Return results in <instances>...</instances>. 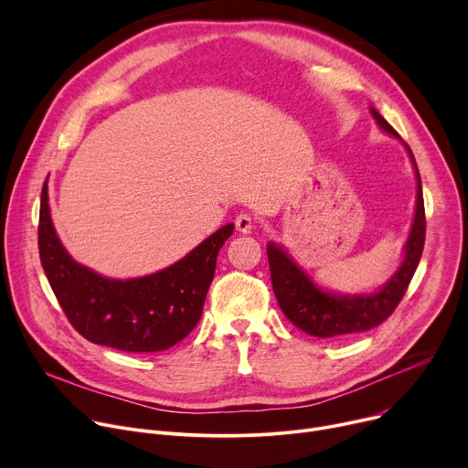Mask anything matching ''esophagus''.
Returning a JSON list of instances; mask_svg holds the SVG:
<instances>
[{"mask_svg":"<svg viewBox=\"0 0 468 468\" xmlns=\"http://www.w3.org/2000/svg\"><path fill=\"white\" fill-rule=\"evenodd\" d=\"M235 228H237V231H240V233H251V229H253V218H251V215L240 213V215L235 218Z\"/></svg>","mask_w":468,"mask_h":468,"instance_id":"34e87169","label":"esophagus"}]
</instances>
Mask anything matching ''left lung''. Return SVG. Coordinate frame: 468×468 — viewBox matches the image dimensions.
<instances>
[{
	"label": "left lung",
	"instance_id": "obj_1",
	"mask_svg": "<svg viewBox=\"0 0 468 468\" xmlns=\"http://www.w3.org/2000/svg\"><path fill=\"white\" fill-rule=\"evenodd\" d=\"M370 114L381 131L388 133V135H392L404 144L417 177L415 218L411 224L410 237L404 244V257L398 266V271L387 280V283L381 289L374 292L339 294L316 285L314 280L289 255V251L283 246L276 242L266 244L272 289L283 314L296 327L305 331L307 335L320 339L354 335V333L368 331L381 324L387 316H390L399 300L404 298L424 250L426 215L422 181L417 161L413 157L411 148L402 141V137L398 135L390 127V123L374 107H370Z\"/></svg>",
	"mask_w": 468,
	"mask_h": 468
}]
</instances>
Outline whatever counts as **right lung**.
<instances>
[{"instance_id": "1", "label": "right lung", "mask_w": 468, "mask_h": 468, "mask_svg": "<svg viewBox=\"0 0 468 468\" xmlns=\"http://www.w3.org/2000/svg\"><path fill=\"white\" fill-rule=\"evenodd\" d=\"M233 228H220L159 272L131 280L105 278L74 261L62 246L51 222L46 181L38 251L64 314L87 341L122 352H163L183 341L202 316L218 251Z\"/></svg>"}]
</instances>
